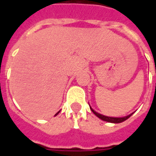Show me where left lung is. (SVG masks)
<instances>
[{"label": "left lung", "mask_w": 156, "mask_h": 156, "mask_svg": "<svg viewBox=\"0 0 156 156\" xmlns=\"http://www.w3.org/2000/svg\"><path fill=\"white\" fill-rule=\"evenodd\" d=\"M89 107H90V105H89ZM90 109H91L92 112H93L97 117L99 118L100 119H102V120L104 121H106V122H109V123H114V124L122 123V122H124V121H125L126 119H128L130 117L131 115L134 114V113H132L130 115H127V116H124V117H108V116H105V115H101V114L98 113V112H96L95 110H94L91 107H90Z\"/></svg>", "instance_id": "8db88e82"}]
</instances>
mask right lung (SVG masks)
<instances>
[{
    "label": "right lung",
    "instance_id": "right-lung-1",
    "mask_svg": "<svg viewBox=\"0 0 156 156\" xmlns=\"http://www.w3.org/2000/svg\"><path fill=\"white\" fill-rule=\"evenodd\" d=\"M59 112H60V111H58V113H57V114H56V115H58V114H59Z\"/></svg>",
    "mask_w": 156,
    "mask_h": 156
}]
</instances>
